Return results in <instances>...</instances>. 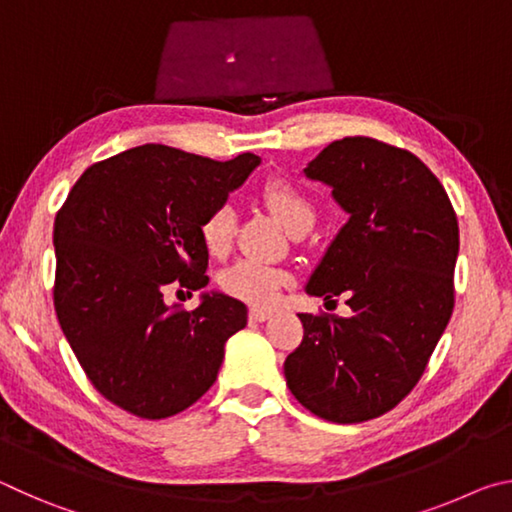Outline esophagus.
<instances>
[{
    "mask_svg": "<svg viewBox=\"0 0 512 512\" xmlns=\"http://www.w3.org/2000/svg\"><path fill=\"white\" fill-rule=\"evenodd\" d=\"M250 320H253V323H264V320H268L271 318V309H259V307H253L250 309Z\"/></svg>",
    "mask_w": 512,
    "mask_h": 512,
    "instance_id": "34e87169",
    "label": "esophagus"
}]
</instances>
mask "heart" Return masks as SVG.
Segmentation results:
<instances>
[{"instance_id": "b5f03b06", "label": "heart", "mask_w": 512, "mask_h": 512, "mask_svg": "<svg viewBox=\"0 0 512 512\" xmlns=\"http://www.w3.org/2000/svg\"><path fill=\"white\" fill-rule=\"evenodd\" d=\"M262 198L291 235L302 230L307 232L316 221V205L300 189L289 185L287 180H266L262 187ZM198 232H201L207 253L214 257L228 253L232 246V235H235V210H232V205H219L212 212H207ZM287 284L289 273L284 268L257 262V259H239L230 268H225L221 275V287L225 293L257 307L275 302L282 287H287Z\"/></svg>"}]
</instances>
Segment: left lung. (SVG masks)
I'll use <instances>...</instances> for the list:
<instances>
[{
    "mask_svg": "<svg viewBox=\"0 0 512 512\" xmlns=\"http://www.w3.org/2000/svg\"><path fill=\"white\" fill-rule=\"evenodd\" d=\"M305 176L332 187L350 216L305 291L343 293L352 314H298L305 336L284 377L318 418L366 422L413 391L452 318L456 212L427 164L372 137L325 146Z\"/></svg>",
    "mask_w": 512,
    "mask_h": 512,
    "instance_id": "8db88e82",
    "label": "left lung"
}]
</instances>
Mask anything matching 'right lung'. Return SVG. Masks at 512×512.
<instances>
[{
	"label": "right lung",
	"mask_w": 512,
	"mask_h": 512,
	"mask_svg": "<svg viewBox=\"0 0 512 512\" xmlns=\"http://www.w3.org/2000/svg\"><path fill=\"white\" fill-rule=\"evenodd\" d=\"M259 162L135 146L85 169L56 214L58 323L92 386L119 409L169 418L216 381L246 305L212 291L185 311L164 302V287H207L198 228Z\"/></svg>",
	"instance_id": "right-lung-1"
}]
</instances>
